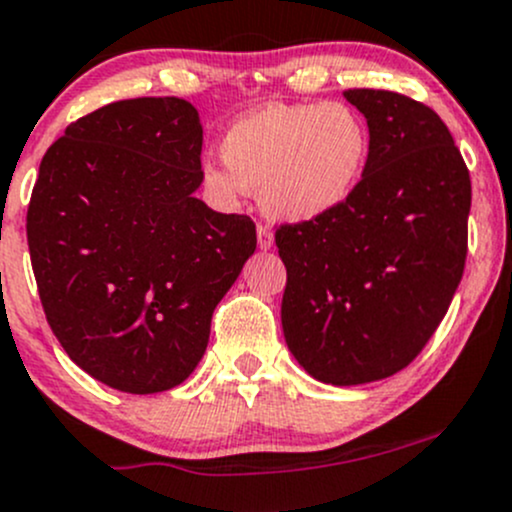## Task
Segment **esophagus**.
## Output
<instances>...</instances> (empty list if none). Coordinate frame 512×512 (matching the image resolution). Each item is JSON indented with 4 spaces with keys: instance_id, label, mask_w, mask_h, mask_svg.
I'll return each mask as SVG.
<instances>
[{
    "instance_id": "1",
    "label": "esophagus",
    "mask_w": 512,
    "mask_h": 512,
    "mask_svg": "<svg viewBox=\"0 0 512 512\" xmlns=\"http://www.w3.org/2000/svg\"><path fill=\"white\" fill-rule=\"evenodd\" d=\"M256 236H258V249H261V251L271 249V246H273V232H271V229L263 227V224H261V227L256 229Z\"/></svg>"
}]
</instances>
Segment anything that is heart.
I'll list each match as a JSON object with an SVG mask.
<instances>
[{
  "label": "heart",
  "instance_id": "heart-1",
  "mask_svg": "<svg viewBox=\"0 0 512 512\" xmlns=\"http://www.w3.org/2000/svg\"><path fill=\"white\" fill-rule=\"evenodd\" d=\"M224 166L207 163L202 180L224 205L258 190L261 210L278 222H312L351 200L371 161V131L344 102L266 104L229 126L219 144Z\"/></svg>",
  "mask_w": 512,
  "mask_h": 512
}]
</instances>
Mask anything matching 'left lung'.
<instances>
[{"mask_svg":"<svg viewBox=\"0 0 512 512\" xmlns=\"http://www.w3.org/2000/svg\"><path fill=\"white\" fill-rule=\"evenodd\" d=\"M371 161L337 212L276 232L280 320L295 361L329 386L403 371L444 320L466 261L471 180L442 119L388 90H346Z\"/></svg>","mask_w":512,"mask_h":512,"instance_id":"obj_1","label":"left lung"}]
</instances>
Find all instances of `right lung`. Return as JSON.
Masks as SVG:
<instances>
[{
    "label": "right lung",
    "mask_w": 512,
    "mask_h": 512,
    "mask_svg": "<svg viewBox=\"0 0 512 512\" xmlns=\"http://www.w3.org/2000/svg\"><path fill=\"white\" fill-rule=\"evenodd\" d=\"M200 114L180 97L112 102L46 151L26 214L43 312L104 386L170 390L200 364L212 312L256 251L202 185Z\"/></svg>",
    "instance_id": "1"
}]
</instances>
